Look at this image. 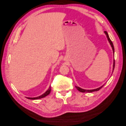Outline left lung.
I'll return each instance as SVG.
<instances>
[{
	"mask_svg": "<svg viewBox=\"0 0 126 126\" xmlns=\"http://www.w3.org/2000/svg\"><path fill=\"white\" fill-rule=\"evenodd\" d=\"M104 33H106V34L107 35V38H108V40L109 41V42H110V44L111 45V46L112 47V49H113V53H114V46H113V44L112 42V41L110 40V37H109V35L108 34V33H107L106 31H104ZM114 66H115V60L114 59V61H113V70H114ZM103 85L101 86V87L97 88V89H93V90H85V89H82L80 88L79 87H78V86H76L75 87L77 89L79 90V92H82V93H91V92H96V91H98V90H99L101 88H102Z\"/></svg>",
	"mask_w": 126,
	"mask_h": 126,
	"instance_id": "1",
	"label": "left lung"
}]
</instances>
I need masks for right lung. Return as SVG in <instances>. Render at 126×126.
Wrapping results in <instances>:
<instances>
[{"label":"right lung","mask_w":126,"mask_h":126,"mask_svg":"<svg viewBox=\"0 0 126 126\" xmlns=\"http://www.w3.org/2000/svg\"><path fill=\"white\" fill-rule=\"evenodd\" d=\"M51 86H49V88L48 90H47V91L44 94H43L42 95H41L38 96V97H35V98H27L29 99H32V100H34V99H41V98H44L45 96H46L47 95H48V94H49L51 92Z\"/></svg>","instance_id":"obj_1"}]
</instances>
